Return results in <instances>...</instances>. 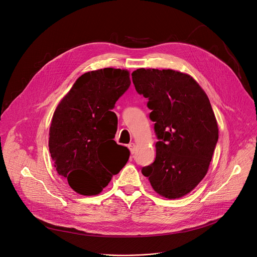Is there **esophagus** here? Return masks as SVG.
Instances as JSON below:
<instances>
[{
  "label": "esophagus",
  "mask_w": 257,
  "mask_h": 257,
  "mask_svg": "<svg viewBox=\"0 0 257 257\" xmlns=\"http://www.w3.org/2000/svg\"><path fill=\"white\" fill-rule=\"evenodd\" d=\"M128 148H129V150H130L131 154L133 155V154L135 153V149H136V146H135V144H133V143L129 144V145H128Z\"/></svg>",
  "instance_id": "esophagus-1"
}]
</instances>
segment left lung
Wrapping results in <instances>:
<instances>
[{
	"label": "left lung",
	"instance_id": "1",
	"mask_svg": "<svg viewBox=\"0 0 257 257\" xmlns=\"http://www.w3.org/2000/svg\"><path fill=\"white\" fill-rule=\"evenodd\" d=\"M132 81L149 99L159 141L155 162L142 172L162 197L181 198L205 177L218 141L209 98L190 75L173 69L138 68Z\"/></svg>",
	"mask_w": 257,
	"mask_h": 257
}]
</instances>
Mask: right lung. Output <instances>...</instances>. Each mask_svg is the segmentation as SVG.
<instances>
[{
  "mask_svg": "<svg viewBox=\"0 0 257 257\" xmlns=\"http://www.w3.org/2000/svg\"><path fill=\"white\" fill-rule=\"evenodd\" d=\"M130 84L125 69L88 72L76 81L54 111L50 155L57 173L78 194L98 195L126 165L130 152L113 141L118 118L111 109Z\"/></svg>",
  "mask_w": 257,
  "mask_h": 257,
  "instance_id": "add662e5",
  "label": "right lung"
}]
</instances>
